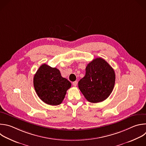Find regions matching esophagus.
I'll use <instances>...</instances> for the list:
<instances>
[{
	"instance_id": "esophagus-1",
	"label": "esophagus",
	"mask_w": 146,
	"mask_h": 146,
	"mask_svg": "<svg viewBox=\"0 0 146 146\" xmlns=\"http://www.w3.org/2000/svg\"><path fill=\"white\" fill-rule=\"evenodd\" d=\"M77 85V81H74V82H73V85L74 86H76Z\"/></svg>"
}]
</instances>
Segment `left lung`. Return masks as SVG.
Returning <instances> with one entry per match:
<instances>
[{
    "label": "left lung",
    "instance_id": "obj_1",
    "mask_svg": "<svg viewBox=\"0 0 146 146\" xmlns=\"http://www.w3.org/2000/svg\"><path fill=\"white\" fill-rule=\"evenodd\" d=\"M85 71V76L78 84L85 99L93 103L107 99L115 85L113 69L104 59L96 58L88 64Z\"/></svg>",
    "mask_w": 146,
    "mask_h": 146
}]
</instances>
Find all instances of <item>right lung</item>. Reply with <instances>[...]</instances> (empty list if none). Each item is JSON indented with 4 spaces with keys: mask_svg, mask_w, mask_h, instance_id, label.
Here are the masks:
<instances>
[{
    "mask_svg": "<svg viewBox=\"0 0 146 146\" xmlns=\"http://www.w3.org/2000/svg\"><path fill=\"white\" fill-rule=\"evenodd\" d=\"M34 86L39 99L50 106L60 104L65 98L71 83L61 76L60 70L45 64L42 65L34 75Z\"/></svg>",
    "mask_w": 146,
    "mask_h": 146,
    "instance_id": "obj_1",
    "label": "right lung"
}]
</instances>
